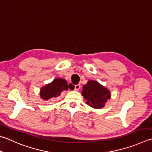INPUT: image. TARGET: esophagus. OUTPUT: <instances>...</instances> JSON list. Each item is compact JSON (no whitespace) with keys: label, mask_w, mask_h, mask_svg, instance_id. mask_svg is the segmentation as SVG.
I'll use <instances>...</instances> for the list:
<instances>
[{"label":"esophagus","mask_w":152,"mask_h":152,"mask_svg":"<svg viewBox=\"0 0 152 152\" xmlns=\"http://www.w3.org/2000/svg\"><path fill=\"white\" fill-rule=\"evenodd\" d=\"M80 88H81V85L78 84V85H77L75 86V88H74V90L77 91H79L80 89Z\"/></svg>","instance_id":"obj_1"}]
</instances>
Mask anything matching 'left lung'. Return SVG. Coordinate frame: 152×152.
<instances>
[{"mask_svg":"<svg viewBox=\"0 0 152 152\" xmlns=\"http://www.w3.org/2000/svg\"><path fill=\"white\" fill-rule=\"evenodd\" d=\"M81 94L88 106L97 109L104 107L106 102L111 97L110 91L94 80H88L87 84L83 85Z\"/></svg>","mask_w":152,"mask_h":152,"instance_id":"obj_1","label":"left lung"}]
</instances>
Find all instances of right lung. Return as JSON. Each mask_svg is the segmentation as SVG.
<instances>
[{
	"mask_svg": "<svg viewBox=\"0 0 152 152\" xmlns=\"http://www.w3.org/2000/svg\"><path fill=\"white\" fill-rule=\"evenodd\" d=\"M68 89L67 82L62 78H56L50 83L41 87L39 96L44 101H48L51 98H57L64 91Z\"/></svg>",
	"mask_w": 152,
	"mask_h": 152,
	"instance_id": "obj_1",
	"label": "right lung"
}]
</instances>
